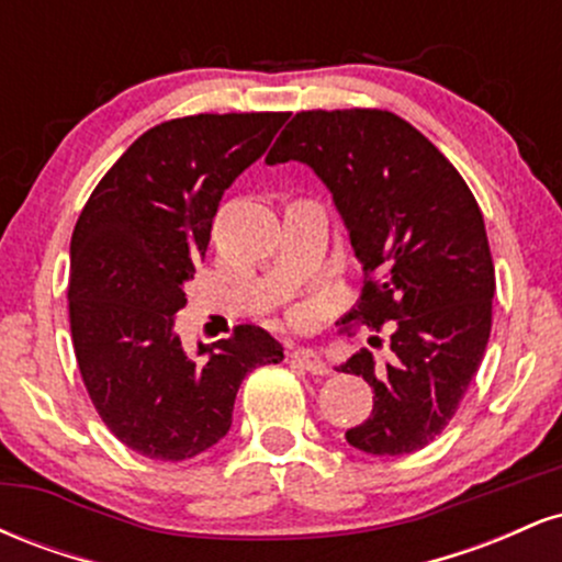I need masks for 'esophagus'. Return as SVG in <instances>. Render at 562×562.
<instances>
[{
	"label": "esophagus",
	"instance_id": "1",
	"mask_svg": "<svg viewBox=\"0 0 562 562\" xmlns=\"http://www.w3.org/2000/svg\"><path fill=\"white\" fill-rule=\"evenodd\" d=\"M290 359L299 367H303L306 372H312V375H327V372H330V367L322 359V353L314 351V348H295V351L290 353Z\"/></svg>",
	"mask_w": 562,
	"mask_h": 562
}]
</instances>
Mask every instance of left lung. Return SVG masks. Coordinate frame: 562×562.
Segmentation results:
<instances>
[{
  "label": "left lung",
  "instance_id": "1",
  "mask_svg": "<svg viewBox=\"0 0 562 562\" xmlns=\"http://www.w3.org/2000/svg\"><path fill=\"white\" fill-rule=\"evenodd\" d=\"M306 164L330 190L364 288L344 317L393 322L391 362L367 348L340 372L372 385V415L346 430L353 449L398 457L447 428L492 333L494 261L473 192L415 126L389 111L295 113L267 164Z\"/></svg>",
  "mask_w": 562,
  "mask_h": 562
}]
</instances>
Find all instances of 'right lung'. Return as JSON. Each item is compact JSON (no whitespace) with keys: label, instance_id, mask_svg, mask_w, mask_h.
<instances>
[{"label":"right lung","instance_id":"right-lung-1","mask_svg":"<svg viewBox=\"0 0 562 562\" xmlns=\"http://www.w3.org/2000/svg\"><path fill=\"white\" fill-rule=\"evenodd\" d=\"M285 121L288 113H200L147 128L76 222V362L102 423L142 457L179 462L214 447L227 436L243 378L282 362V346L256 325L187 357L173 322L224 190Z\"/></svg>","mask_w":562,"mask_h":562}]
</instances>
